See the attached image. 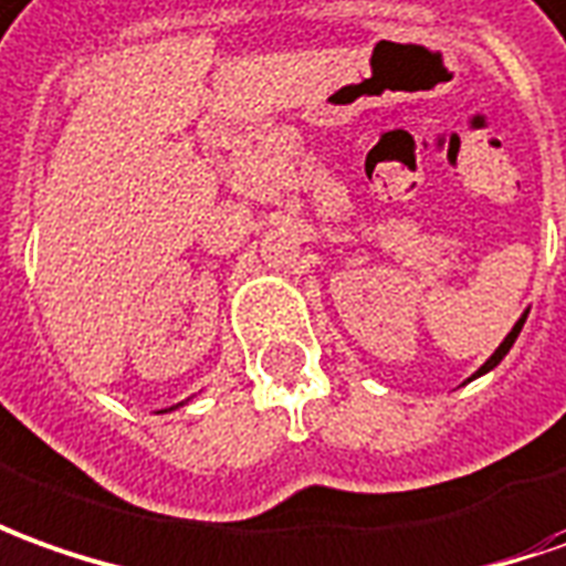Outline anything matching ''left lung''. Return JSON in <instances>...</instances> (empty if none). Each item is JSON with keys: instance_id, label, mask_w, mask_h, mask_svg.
I'll return each instance as SVG.
<instances>
[{"instance_id": "1", "label": "left lung", "mask_w": 566, "mask_h": 566, "mask_svg": "<svg viewBox=\"0 0 566 566\" xmlns=\"http://www.w3.org/2000/svg\"><path fill=\"white\" fill-rule=\"evenodd\" d=\"M527 314H530V311H524V314L517 317V323H514V326H512V333H509V335H505V338H502V345H499V348L493 350L490 357H486V364L481 366V369H478V373H474V376H471L469 381L481 379V376H486L490 369H496V366L502 364V357H505V354L512 350V345H514V342H517V335H521V329H524V321H527Z\"/></svg>"}]
</instances>
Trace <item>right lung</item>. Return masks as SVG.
Here are the masks:
<instances>
[{"label":"right lung","mask_w":566,"mask_h":566,"mask_svg":"<svg viewBox=\"0 0 566 566\" xmlns=\"http://www.w3.org/2000/svg\"><path fill=\"white\" fill-rule=\"evenodd\" d=\"M178 407H185V400H181V403H175V407H169V409H163V412H171V409H178Z\"/></svg>","instance_id":"1"}]
</instances>
